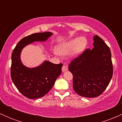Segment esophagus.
Returning a JSON list of instances; mask_svg holds the SVG:
<instances>
[{"mask_svg": "<svg viewBox=\"0 0 122 122\" xmlns=\"http://www.w3.org/2000/svg\"><path fill=\"white\" fill-rule=\"evenodd\" d=\"M67 70H68V67L66 66L65 65H63L62 68V71L63 72H65V71H66Z\"/></svg>", "mask_w": 122, "mask_h": 122, "instance_id": "1", "label": "esophagus"}]
</instances>
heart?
I'll return each mask as SVG.
<instances>
[{
  "mask_svg": "<svg viewBox=\"0 0 122 122\" xmlns=\"http://www.w3.org/2000/svg\"><path fill=\"white\" fill-rule=\"evenodd\" d=\"M87 45L88 40L86 38L78 37L60 43L57 47V50L62 55H67L72 51V55L76 56L81 54ZM54 53L56 55H58L57 51H54Z\"/></svg>",
  "mask_w": 122,
  "mask_h": 122,
  "instance_id": "obj_1",
  "label": "heart"
}]
</instances>
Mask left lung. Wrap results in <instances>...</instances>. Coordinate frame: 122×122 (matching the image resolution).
Wrapping results in <instances>:
<instances>
[{"mask_svg": "<svg viewBox=\"0 0 122 122\" xmlns=\"http://www.w3.org/2000/svg\"><path fill=\"white\" fill-rule=\"evenodd\" d=\"M92 49H87L71 61L73 88L80 96L95 97L104 91L112 79L113 66L109 47L100 37H93Z\"/></svg>", "mask_w": 122, "mask_h": 122, "instance_id": "1", "label": "left lung"}]
</instances>
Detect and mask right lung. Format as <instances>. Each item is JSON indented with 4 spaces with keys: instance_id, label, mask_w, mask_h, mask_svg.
Wrapping results in <instances>:
<instances>
[{
    "instance_id": "1",
    "label": "right lung",
    "mask_w": 122,
    "mask_h": 122,
    "mask_svg": "<svg viewBox=\"0 0 122 122\" xmlns=\"http://www.w3.org/2000/svg\"><path fill=\"white\" fill-rule=\"evenodd\" d=\"M51 32L34 33L23 38L17 43L11 56V77L19 92L29 99H38L47 94L61 73L62 64L45 61L35 68L22 64L20 53L26 46L34 42H44L52 36Z\"/></svg>"
}]
</instances>
